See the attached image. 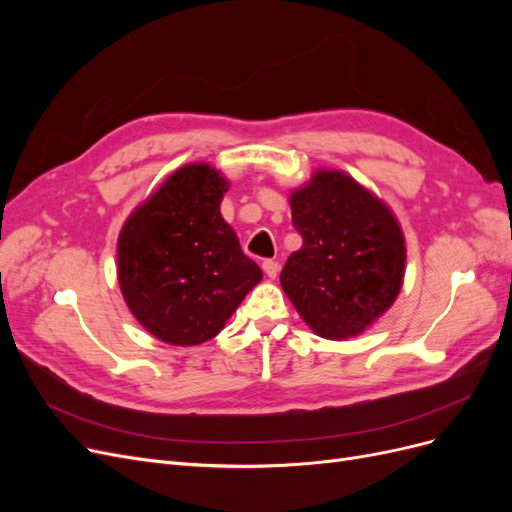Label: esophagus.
Returning <instances> with one entry per match:
<instances>
[{
  "label": "esophagus",
  "instance_id": "34e87169",
  "mask_svg": "<svg viewBox=\"0 0 512 512\" xmlns=\"http://www.w3.org/2000/svg\"><path fill=\"white\" fill-rule=\"evenodd\" d=\"M262 269H265L267 277H271V280H275L277 273H280V265H277L275 260H265V262H262Z\"/></svg>",
  "mask_w": 512,
  "mask_h": 512
}]
</instances>
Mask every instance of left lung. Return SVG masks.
Masks as SVG:
<instances>
[{
    "label": "left lung",
    "mask_w": 512,
    "mask_h": 512,
    "mask_svg": "<svg viewBox=\"0 0 512 512\" xmlns=\"http://www.w3.org/2000/svg\"><path fill=\"white\" fill-rule=\"evenodd\" d=\"M303 245L280 282L316 335H361L395 303L406 273V239L389 205L344 170L320 168L290 194Z\"/></svg>",
    "instance_id": "8db88e82"
}]
</instances>
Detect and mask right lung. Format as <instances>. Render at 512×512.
Returning <instances> with one entry per match:
<instances>
[{"label": "right lung", "instance_id": "1", "mask_svg": "<svg viewBox=\"0 0 512 512\" xmlns=\"http://www.w3.org/2000/svg\"><path fill=\"white\" fill-rule=\"evenodd\" d=\"M228 181L207 162L177 168L117 239V280L132 316L170 346L218 335L260 280L222 218Z\"/></svg>", "mask_w": 512, "mask_h": 512}]
</instances>
